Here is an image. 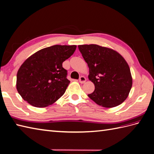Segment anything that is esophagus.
<instances>
[{"label":"esophagus","mask_w":154,"mask_h":154,"mask_svg":"<svg viewBox=\"0 0 154 154\" xmlns=\"http://www.w3.org/2000/svg\"><path fill=\"white\" fill-rule=\"evenodd\" d=\"M85 81H86V78H85V77H84L83 76H80V78H79V82H80V83H81V84L85 83Z\"/></svg>","instance_id":"obj_1"}]
</instances>
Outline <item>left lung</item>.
Returning a JSON list of instances; mask_svg holds the SVG:
<instances>
[{
    "mask_svg": "<svg viewBox=\"0 0 154 154\" xmlns=\"http://www.w3.org/2000/svg\"><path fill=\"white\" fill-rule=\"evenodd\" d=\"M89 67L88 78L95 90L88 97L99 106L112 108L129 95L133 78L127 61L118 52L97 44L78 46Z\"/></svg>",
    "mask_w": 154,
    "mask_h": 154,
    "instance_id": "8db88e82",
    "label": "left lung"
}]
</instances>
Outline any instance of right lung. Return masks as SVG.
<instances>
[{"mask_svg":"<svg viewBox=\"0 0 154 154\" xmlns=\"http://www.w3.org/2000/svg\"><path fill=\"white\" fill-rule=\"evenodd\" d=\"M76 48V45H54L26 59L17 73L16 88L22 98L38 108L46 107L57 101L70 84L62 64Z\"/></svg>","mask_w":154,"mask_h":154,"instance_id":"right-lung-1","label":"right lung"}]
</instances>
